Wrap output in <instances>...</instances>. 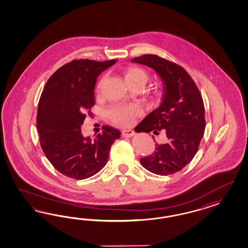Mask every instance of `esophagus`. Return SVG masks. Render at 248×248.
Returning <instances> with one entry per match:
<instances>
[{
	"label": "esophagus",
	"instance_id": "esophagus-1",
	"mask_svg": "<svg viewBox=\"0 0 248 248\" xmlns=\"http://www.w3.org/2000/svg\"><path fill=\"white\" fill-rule=\"evenodd\" d=\"M135 135V131H133V130H124V131L122 132V135H123L124 137H125V138L132 137V136H134Z\"/></svg>",
	"mask_w": 248,
	"mask_h": 248
}]
</instances>
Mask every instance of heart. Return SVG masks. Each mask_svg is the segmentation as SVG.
<instances>
[{"mask_svg":"<svg viewBox=\"0 0 248 248\" xmlns=\"http://www.w3.org/2000/svg\"><path fill=\"white\" fill-rule=\"evenodd\" d=\"M125 78L127 81L134 79L143 80L144 83L148 80L146 72L138 67H129L125 72ZM105 79L103 78L99 83L98 88L101 89L104 86ZM141 114L140 108L136 105H113L107 110L108 117L113 123L120 126H130L135 123V118Z\"/></svg>","mask_w":248,"mask_h":248,"instance_id":"heart-1","label":"heart"}]
</instances>
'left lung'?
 Returning a JSON list of instances; mask_svg holds the SVG:
<instances>
[{
  "mask_svg": "<svg viewBox=\"0 0 248 248\" xmlns=\"http://www.w3.org/2000/svg\"><path fill=\"white\" fill-rule=\"evenodd\" d=\"M132 62L154 69L164 83L161 105L139 125L145 133L164 132L168 142L155 143L154 153L141 158L140 163L159 175L179 172L195 156L204 133L202 94L187 72L173 62L154 54L135 57Z\"/></svg>",
  "mask_w": 248,
  "mask_h": 248,
  "instance_id": "obj_1",
  "label": "left lung"
}]
</instances>
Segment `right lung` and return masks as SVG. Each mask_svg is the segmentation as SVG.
Listing matches in <instances>:
<instances>
[{"label":"right lung","instance_id":"1","mask_svg":"<svg viewBox=\"0 0 248 248\" xmlns=\"http://www.w3.org/2000/svg\"><path fill=\"white\" fill-rule=\"evenodd\" d=\"M116 61H72L49 78L41 94L36 119L41 147L53 167L67 177L83 180L101 171L120 137L118 129L108 125L93 139L83 137L81 131L95 104L98 75Z\"/></svg>","mask_w":248,"mask_h":248}]
</instances>
